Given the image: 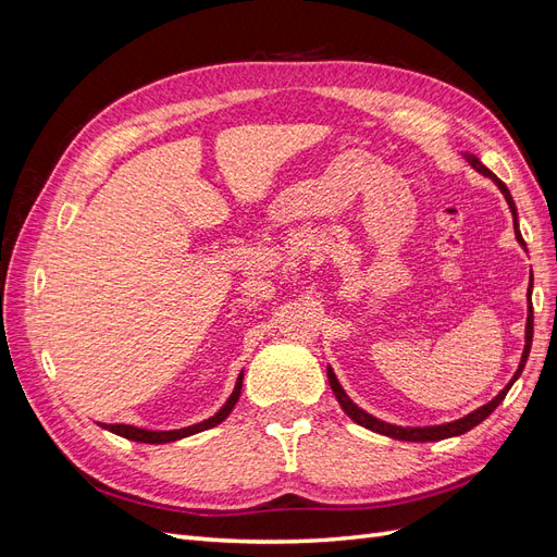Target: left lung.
I'll return each instance as SVG.
<instances>
[{
    "label": "left lung",
    "mask_w": 557,
    "mask_h": 557,
    "mask_svg": "<svg viewBox=\"0 0 557 557\" xmlns=\"http://www.w3.org/2000/svg\"><path fill=\"white\" fill-rule=\"evenodd\" d=\"M465 158H467V162H469L471 166H474V170H476L479 174H483V176H491V178L499 185V190L504 193V197H507L509 207H511V213H513L516 239H518L522 246H525V242H522V234H520V230H518V213H516L513 197H511V193H509L507 185H504V183H502V181H499L491 170H487L485 164H481V160H479L476 156H465ZM530 293H532V278H530ZM532 332H534V315H532V299H530V313H528V327H525V350H522V358H520V367H518L516 376L511 379V383H509L507 387H504V391H502L493 401H487L485 407L476 409L474 413H469V416H465V418H460V420H455V423L436 425V428H397V425H391V423H383V420H379V418H374V416H369L367 411H362L360 407H356V404H352V401L348 399V395L344 393V387L339 385V381H336V376H334L332 369H327L330 387H332V393L336 395V399H339L342 409H344L352 420H356L358 425H362V428H367V430L379 432V434H385V436H393V440H401V442H440V440H448V436H458V434L469 432L471 428H476L479 423H483V420L499 407V401H502L504 397H507L509 387H511V385H513V381L522 374V367H525V362H528L530 346H532Z\"/></svg>",
    "instance_id": "1"
}]
</instances>
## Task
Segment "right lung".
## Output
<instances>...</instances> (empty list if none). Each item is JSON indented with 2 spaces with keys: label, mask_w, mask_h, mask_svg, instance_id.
<instances>
[{
  "label": "right lung",
  "mask_w": 557,
  "mask_h": 557,
  "mask_svg": "<svg viewBox=\"0 0 557 557\" xmlns=\"http://www.w3.org/2000/svg\"><path fill=\"white\" fill-rule=\"evenodd\" d=\"M242 381H244V374H239L237 379V387H234V393L230 395V399L225 401V407L218 411L215 416H211L209 420H201V423L197 425H190V428H183V430H172V432H150V430H141V428H132V425H102L115 434L125 436V440H132V442H141V444H166V442H176V440H183V436H190L195 432H201V430H209L218 423H223V420L230 416V411L234 409V404H237L239 395H242Z\"/></svg>",
  "instance_id": "1"
}]
</instances>
